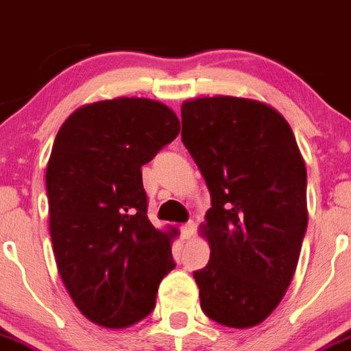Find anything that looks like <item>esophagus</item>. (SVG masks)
Segmentation results:
<instances>
[{"instance_id":"1","label":"esophagus","mask_w":351,"mask_h":351,"mask_svg":"<svg viewBox=\"0 0 351 351\" xmlns=\"http://www.w3.org/2000/svg\"><path fill=\"white\" fill-rule=\"evenodd\" d=\"M196 231V223L195 222H186L181 228V236L182 239H191V236L195 234Z\"/></svg>"}]
</instances>
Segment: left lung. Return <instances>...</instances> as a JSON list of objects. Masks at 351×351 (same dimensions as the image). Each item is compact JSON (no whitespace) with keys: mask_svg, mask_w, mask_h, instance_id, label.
Wrapping results in <instances>:
<instances>
[{"mask_svg":"<svg viewBox=\"0 0 351 351\" xmlns=\"http://www.w3.org/2000/svg\"><path fill=\"white\" fill-rule=\"evenodd\" d=\"M181 117L182 143L212 198L199 226L210 260L193 274L199 305L222 326L253 328L281 303L296 270L308 223L305 160L267 103L203 96L182 103Z\"/></svg>","mask_w":351,"mask_h":351,"instance_id":"1","label":"left lung"}]
</instances>
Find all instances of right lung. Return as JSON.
I'll return each mask as SVG.
<instances>
[{
	"label": "right lung",
	"instance_id": "right-lung-1",
	"mask_svg": "<svg viewBox=\"0 0 351 351\" xmlns=\"http://www.w3.org/2000/svg\"><path fill=\"white\" fill-rule=\"evenodd\" d=\"M163 103H89L63 122L46 167L49 234L60 278L91 322L123 329L152 313L160 281L176 267L170 243L146 215L141 167L178 138Z\"/></svg>",
	"mask_w": 351,
	"mask_h": 351
}]
</instances>
